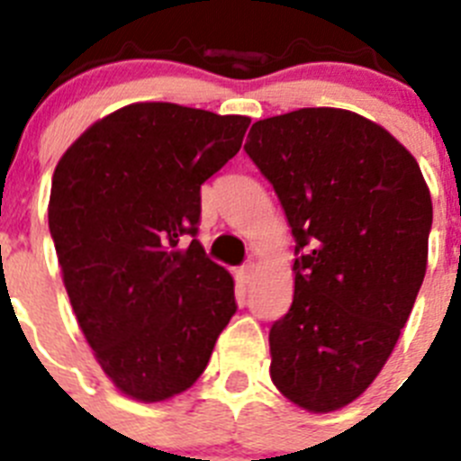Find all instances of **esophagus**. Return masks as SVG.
Returning a JSON list of instances; mask_svg holds the SVG:
<instances>
[{"instance_id":"esophagus-1","label":"esophagus","mask_w":461,"mask_h":461,"mask_svg":"<svg viewBox=\"0 0 461 461\" xmlns=\"http://www.w3.org/2000/svg\"><path fill=\"white\" fill-rule=\"evenodd\" d=\"M252 277H255V264H252V261L250 264H246V267H240L239 273H236V280H239L240 285H248Z\"/></svg>"}]
</instances>
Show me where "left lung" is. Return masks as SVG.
<instances>
[{
  "instance_id": "8db88e82",
  "label": "left lung",
  "mask_w": 461,
  "mask_h": 461,
  "mask_svg": "<svg viewBox=\"0 0 461 461\" xmlns=\"http://www.w3.org/2000/svg\"><path fill=\"white\" fill-rule=\"evenodd\" d=\"M246 151L301 252L292 308L268 333V372L305 411H338L370 388L411 314L427 271L429 188L404 144L339 107L261 119Z\"/></svg>"
}]
</instances>
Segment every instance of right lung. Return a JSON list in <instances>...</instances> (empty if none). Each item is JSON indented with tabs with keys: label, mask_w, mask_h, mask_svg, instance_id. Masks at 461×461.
<instances>
[{
	"label": "right lung",
	"mask_w": 461,
	"mask_h": 461,
	"mask_svg": "<svg viewBox=\"0 0 461 461\" xmlns=\"http://www.w3.org/2000/svg\"><path fill=\"white\" fill-rule=\"evenodd\" d=\"M250 117L132 103L91 123L52 174L48 222L101 370L153 404L188 391L236 312L234 280L197 239L200 188Z\"/></svg>",
	"instance_id": "right-lung-1"
}]
</instances>
